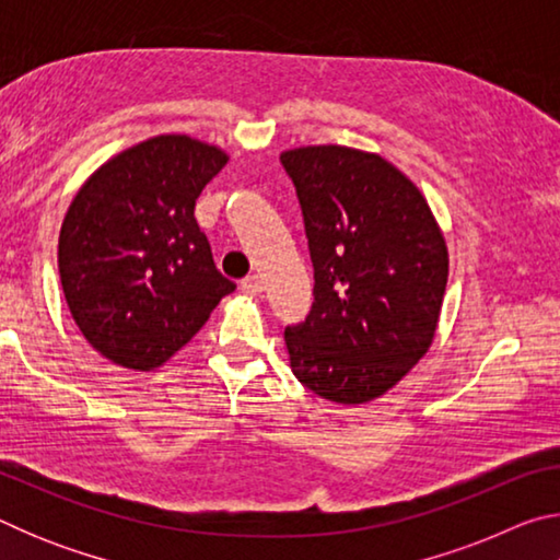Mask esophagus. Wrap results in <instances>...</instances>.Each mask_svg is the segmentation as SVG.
Instances as JSON below:
<instances>
[{
  "label": "esophagus",
  "instance_id": "34e87169",
  "mask_svg": "<svg viewBox=\"0 0 560 560\" xmlns=\"http://www.w3.org/2000/svg\"><path fill=\"white\" fill-rule=\"evenodd\" d=\"M242 291L249 293V296H259V293L264 291V281L259 273H249V277L242 279Z\"/></svg>",
  "mask_w": 560,
  "mask_h": 560
}]
</instances>
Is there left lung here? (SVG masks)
<instances>
[{
	"label": "left lung",
	"instance_id": "left-lung-1",
	"mask_svg": "<svg viewBox=\"0 0 560 560\" xmlns=\"http://www.w3.org/2000/svg\"><path fill=\"white\" fill-rule=\"evenodd\" d=\"M296 187L314 306L289 326L293 375L338 405L385 395L428 353L447 289V242L424 195L393 163L346 145L281 153Z\"/></svg>",
	"mask_w": 560,
	"mask_h": 560
}]
</instances>
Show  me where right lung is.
I'll use <instances>...</instances> for the list:
<instances>
[{
	"label": "right lung",
	"mask_w": 560,
	"mask_h": 560,
	"mask_svg": "<svg viewBox=\"0 0 560 560\" xmlns=\"http://www.w3.org/2000/svg\"><path fill=\"white\" fill-rule=\"evenodd\" d=\"M226 163L220 145L165 132L106 160L75 192L59 234L61 289L110 363L165 365L234 291L195 220L197 197Z\"/></svg>",
	"instance_id": "1"
}]
</instances>
